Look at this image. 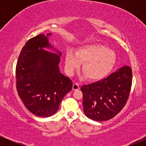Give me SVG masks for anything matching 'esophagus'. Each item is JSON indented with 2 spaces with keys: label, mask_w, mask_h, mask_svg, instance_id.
Listing matches in <instances>:
<instances>
[{
  "label": "esophagus",
  "mask_w": 146,
  "mask_h": 146,
  "mask_svg": "<svg viewBox=\"0 0 146 146\" xmlns=\"http://www.w3.org/2000/svg\"><path fill=\"white\" fill-rule=\"evenodd\" d=\"M78 89H80V86H79L78 84H77V83L73 84V90H78Z\"/></svg>",
  "instance_id": "1"
}]
</instances>
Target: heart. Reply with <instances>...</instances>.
<instances>
[{"mask_svg": "<svg viewBox=\"0 0 146 146\" xmlns=\"http://www.w3.org/2000/svg\"><path fill=\"white\" fill-rule=\"evenodd\" d=\"M115 52L104 44H90L80 46L75 53L68 51L65 56V68L68 74L80 68L83 63L82 73L89 81H98L107 76L116 63Z\"/></svg>", "mask_w": 146, "mask_h": 146, "instance_id": "obj_1", "label": "heart"}]
</instances>
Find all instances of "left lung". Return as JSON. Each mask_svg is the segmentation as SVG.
Segmentation results:
<instances>
[{
  "mask_svg": "<svg viewBox=\"0 0 146 146\" xmlns=\"http://www.w3.org/2000/svg\"><path fill=\"white\" fill-rule=\"evenodd\" d=\"M132 77L131 68L124 66L106 78L82 86L86 116L98 121H107L116 116L128 101Z\"/></svg>",
  "mask_w": 146,
  "mask_h": 146,
  "instance_id": "8db88e82",
  "label": "left lung"
}]
</instances>
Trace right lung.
Segmentation results:
<instances>
[{
	"label": "right lung",
	"mask_w": 146,
	"mask_h": 146,
	"mask_svg": "<svg viewBox=\"0 0 146 146\" xmlns=\"http://www.w3.org/2000/svg\"><path fill=\"white\" fill-rule=\"evenodd\" d=\"M50 36L51 33H42L27 42L16 68L20 98L28 110L42 117L54 115L64 97L73 87L71 80L60 71L62 53L49 44ZM46 48H52L55 53Z\"/></svg>",
	"instance_id": "right-lung-1"
}]
</instances>
